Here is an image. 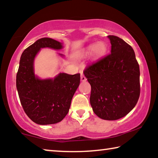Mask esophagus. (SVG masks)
Wrapping results in <instances>:
<instances>
[{"mask_svg":"<svg viewBox=\"0 0 158 158\" xmlns=\"http://www.w3.org/2000/svg\"><path fill=\"white\" fill-rule=\"evenodd\" d=\"M81 81H86V78L84 76V74L83 73H81Z\"/></svg>","mask_w":158,"mask_h":158,"instance_id":"esophagus-1","label":"esophagus"}]
</instances>
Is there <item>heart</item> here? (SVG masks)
Instances as JSON below:
<instances>
[{
    "instance_id": "obj_1",
    "label": "heart",
    "mask_w": 158,
    "mask_h": 158,
    "mask_svg": "<svg viewBox=\"0 0 158 158\" xmlns=\"http://www.w3.org/2000/svg\"><path fill=\"white\" fill-rule=\"evenodd\" d=\"M88 51L89 52H94V54L96 56H102L106 52V46L102 43V42H99L97 44H91L87 48Z\"/></svg>"
}]
</instances>
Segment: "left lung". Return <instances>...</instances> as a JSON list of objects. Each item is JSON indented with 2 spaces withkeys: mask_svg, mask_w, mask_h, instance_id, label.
I'll return each instance as SVG.
<instances>
[{
  "mask_svg": "<svg viewBox=\"0 0 158 158\" xmlns=\"http://www.w3.org/2000/svg\"><path fill=\"white\" fill-rule=\"evenodd\" d=\"M111 53L84 69L91 85L90 102L94 113L104 120L114 121L129 113L140 95L139 65L130 45L109 35Z\"/></svg>",
  "mask_w": 158,
  "mask_h": 158,
  "instance_id": "obj_1",
  "label": "left lung"
}]
</instances>
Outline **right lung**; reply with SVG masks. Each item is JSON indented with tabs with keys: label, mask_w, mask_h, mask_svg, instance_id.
Segmentation results:
<instances>
[{
	"label": "right lung",
	"mask_w": 158,
	"mask_h": 158,
	"mask_svg": "<svg viewBox=\"0 0 158 158\" xmlns=\"http://www.w3.org/2000/svg\"><path fill=\"white\" fill-rule=\"evenodd\" d=\"M61 49L62 43L44 37L21 54L16 84L26 115L39 125L55 124L68 114L71 101L80 84V74L60 73L54 79H40L34 73V59L42 48ZM63 56V54H59Z\"/></svg>",
	"instance_id": "right-lung-1"
}]
</instances>
